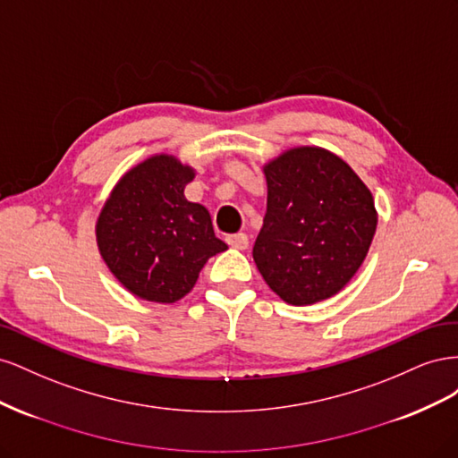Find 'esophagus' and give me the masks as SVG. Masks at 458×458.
<instances>
[{"label": "esophagus", "instance_id": "obj_1", "mask_svg": "<svg viewBox=\"0 0 458 458\" xmlns=\"http://www.w3.org/2000/svg\"><path fill=\"white\" fill-rule=\"evenodd\" d=\"M227 244L231 248H237V250H246L248 248V237L244 233H234L227 237Z\"/></svg>", "mask_w": 458, "mask_h": 458}]
</instances>
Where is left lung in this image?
I'll list each match as a JSON object with an SVG mask.
<instances>
[{"label": "left lung", "mask_w": 458, "mask_h": 458, "mask_svg": "<svg viewBox=\"0 0 458 458\" xmlns=\"http://www.w3.org/2000/svg\"><path fill=\"white\" fill-rule=\"evenodd\" d=\"M267 212L254 261L293 306L338 294L361 267L378 214L369 187L335 152L294 147L263 164Z\"/></svg>", "instance_id": "left-lung-1"}]
</instances>
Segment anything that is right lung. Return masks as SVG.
Masks as SVG:
<instances>
[{"instance_id":"add662e5","label":"right lung","mask_w":458,"mask_h":458,"mask_svg":"<svg viewBox=\"0 0 458 458\" xmlns=\"http://www.w3.org/2000/svg\"><path fill=\"white\" fill-rule=\"evenodd\" d=\"M197 172L172 155H152L123 174L97 217L99 254L133 296L174 303L197 284L212 256L227 250L210 212L185 199Z\"/></svg>"}]
</instances>
